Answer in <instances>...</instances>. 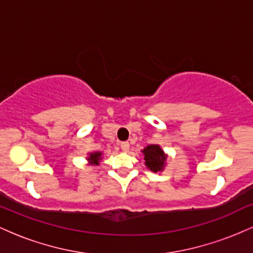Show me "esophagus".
Returning <instances> with one entry per match:
<instances>
[{
    "label": "esophagus",
    "instance_id": "esophagus-1",
    "mask_svg": "<svg viewBox=\"0 0 253 253\" xmlns=\"http://www.w3.org/2000/svg\"><path fill=\"white\" fill-rule=\"evenodd\" d=\"M120 146H121V150L125 151V152L129 150V144L127 143V141H124V143H121Z\"/></svg>",
    "mask_w": 253,
    "mask_h": 253
}]
</instances>
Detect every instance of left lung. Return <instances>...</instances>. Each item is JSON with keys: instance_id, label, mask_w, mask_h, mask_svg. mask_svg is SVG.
<instances>
[{"instance_id": "8db88e82", "label": "left lung", "mask_w": 253, "mask_h": 253, "mask_svg": "<svg viewBox=\"0 0 253 253\" xmlns=\"http://www.w3.org/2000/svg\"><path fill=\"white\" fill-rule=\"evenodd\" d=\"M141 152L144 155L145 165L147 167V169L153 171V172L163 171L168 156L165 155L159 145H147Z\"/></svg>"}]
</instances>
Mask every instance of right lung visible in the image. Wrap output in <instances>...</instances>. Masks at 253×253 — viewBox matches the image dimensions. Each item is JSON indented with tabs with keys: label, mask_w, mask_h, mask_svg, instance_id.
I'll return each instance as SVG.
<instances>
[{
	"label": "right lung",
	"mask_w": 253,
	"mask_h": 253,
	"mask_svg": "<svg viewBox=\"0 0 253 253\" xmlns=\"http://www.w3.org/2000/svg\"><path fill=\"white\" fill-rule=\"evenodd\" d=\"M88 162L89 164L91 165H97L100 163V161L102 159V152H92V153H89V157L88 158Z\"/></svg>",
	"instance_id": "1"
}]
</instances>
